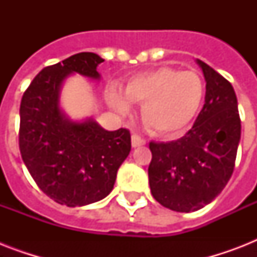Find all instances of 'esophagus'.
Segmentation results:
<instances>
[{
	"mask_svg": "<svg viewBox=\"0 0 257 257\" xmlns=\"http://www.w3.org/2000/svg\"><path fill=\"white\" fill-rule=\"evenodd\" d=\"M145 145V140L143 137H140L136 133H133L132 135V147L133 148H137V147H143Z\"/></svg>",
	"mask_w": 257,
	"mask_h": 257,
	"instance_id": "obj_1",
	"label": "esophagus"
}]
</instances>
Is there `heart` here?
Returning <instances> with one entry per match:
<instances>
[{
  "label": "heart",
  "mask_w": 257,
  "mask_h": 257,
  "mask_svg": "<svg viewBox=\"0 0 257 257\" xmlns=\"http://www.w3.org/2000/svg\"><path fill=\"white\" fill-rule=\"evenodd\" d=\"M203 78L192 70L169 66L143 72L126 81V98L141 104L140 117L153 135L169 136L183 131L199 112L204 98ZM120 90L110 88L106 100L118 112L128 110L129 104Z\"/></svg>",
  "instance_id": "1"
}]
</instances>
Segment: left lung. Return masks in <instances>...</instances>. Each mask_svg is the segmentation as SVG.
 Masks as SVG:
<instances>
[{"instance_id": "left-lung-1", "label": "left lung", "mask_w": 257, "mask_h": 257, "mask_svg": "<svg viewBox=\"0 0 257 257\" xmlns=\"http://www.w3.org/2000/svg\"><path fill=\"white\" fill-rule=\"evenodd\" d=\"M203 69L205 102L185 136L149 143V187L156 201L176 212L205 207L227 185L235 168L241 135L237 98L231 82L197 60Z\"/></svg>"}]
</instances>
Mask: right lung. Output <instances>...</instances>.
Wrapping results in <instances>:
<instances>
[{
  "mask_svg": "<svg viewBox=\"0 0 257 257\" xmlns=\"http://www.w3.org/2000/svg\"><path fill=\"white\" fill-rule=\"evenodd\" d=\"M100 56L82 52L46 66L30 82L20 106L22 160L45 195L68 207L96 203L112 192L131 152V133L105 131L96 121H70L58 106L62 82L80 73L98 80Z\"/></svg>",
  "mask_w": 257,
  "mask_h": 257,
  "instance_id": "1",
  "label": "right lung"
}]
</instances>
